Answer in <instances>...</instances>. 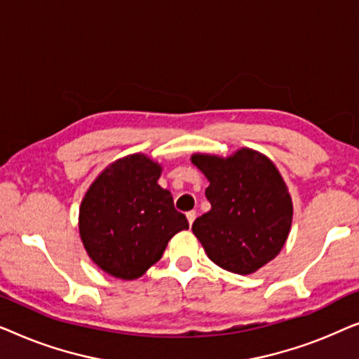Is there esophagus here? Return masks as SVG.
<instances>
[{
  "label": "esophagus",
  "instance_id": "34e87169",
  "mask_svg": "<svg viewBox=\"0 0 359 359\" xmlns=\"http://www.w3.org/2000/svg\"><path fill=\"white\" fill-rule=\"evenodd\" d=\"M196 215H198V214H196V210H189V212H186V219H188L189 225H193Z\"/></svg>",
  "mask_w": 359,
  "mask_h": 359
}]
</instances>
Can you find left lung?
<instances>
[{
	"label": "left lung",
	"instance_id": "obj_1",
	"mask_svg": "<svg viewBox=\"0 0 359 359\" xmlns=\"http://www.w3.org/2000/svg\"><path fill=\"white\" fill-rule=\"evenodd\" d=\"M205 175L210 210L194 220L193 233L217 266L252 274L281 252L292 222L287 186L271 160L252 149L222 158L194 154Z\"/></svg>",
	"mask_w": 359,
	"mask_h": 359
}]
</instances>
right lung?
<instances>
[{"label": "right lung", "mask_w": 359, "mask_h": 359, "mask_svg": "<svg viewBox=\"0 0 359 359\" xmlns=\"http://www.w3.org/2000/svg\"><path fill=\"white\" fill-rule=\"evenodd\" d=\"M161 166L142 154L116 160L86 191L80 237L90 258L114 278H140L175 233L189 229L173 196L158 184Z\"/></svg>", "instance_id": "right-lung-1"}]
</instances>
